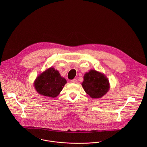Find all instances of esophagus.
I'll return each instance as SVG.
<instances>
[{
	"instance_id": "34e87169",
	"label": "esophagus",
	"mask_w": 147,
	"mask_h": 147,
	"mask_svg": "<svg viewBox=\"0 0 147 147\" xmlns=\"http://www.w3.org/2000/svg\"><path fill=\"white\" fill-rule=\"evenodd\" d=\"M70 82L72 83H76L77 80H76V79H74L73 80H70Z\"/></svg>"
}]
</instances>
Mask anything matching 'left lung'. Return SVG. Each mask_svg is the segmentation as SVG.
<instances>
[{
    "instance_id": "8db88e82",
    "label": "left lung",
    "mask_w": 147,
    "mask_h": 147,
    "mask_svg": "<svg viewBox=\"0 0 147 147\" xmlns=\"http://www.w3.org/2000/svg\"><path fill=\"white\" fill-rule=\"evenodd\" d=\"M82 83L85 93L92 98L104 96L110 88L108 78L105 75L94 69H90L84 75Z\"/></svg>"
}]
</instances>
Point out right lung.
I'll return each mask as SVG.
<instances>
[{"instance_id":"right-lung-1","label":"right lung","mask_w":147,"mask_h":147,"mask_svg":"<svg viewBox=\"0 0 147 147\" xmlns=\"http://www.w3.org/2000/svg\"><path fill=\"white\" fill-rule=\"evenodd\" d=\"M66 83L67 80L61 76L58 70L50 67L36 78L33 84L38 94L55 98L59 94Z\"/></svg>"}]
</instances>
